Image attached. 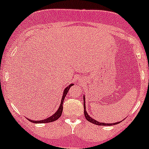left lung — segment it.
Masks as SVG:
<instances>
[{"mask_svg": "<svg viewBox=\"0 0 149 149\" xmlns=\"http://www.w3.org/2000/svg\"><path fill=\"white\" fill-rule=\"evenodd\" d=\"M85 97H84V116H85L86 119L87 120L88 122H90V123H93V124H95V125H116V124H118L119 123H112V124H108V123H100V122H97V120H95L94 119H92V118H91V117L89 116V115H88V113L86 112V107H85V98H84Z\"/></svg>", "mask_w": 149, "mask_h": 149, "instance_id": "obj_1", "label": "left lung"}]
</instances>
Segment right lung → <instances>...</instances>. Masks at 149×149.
Segmentation results:
<instances>
[{
    "mask_svg": "<svg viewBox=\"0 0 149 149\" xmlns=\"http://www.w3.org/2000/svg\"><path fill=\"white\" fill-rule=\"evenodd\" d=\"M73 84H70V85L68 86L67 87V88H65V90H64L63 91V97H62V100H61V105H60L59 108H58V111H57L56 112H55V114H53V115H52L51 117H49V118H47V119H45V120H39V121H34V120H29H29L30 122H31V123H50V122H53V121H55L57 120L58 119V118H60V117L61 116V115H62V112H63V101H64V99H65L66 94H67L68 91H69V89H70V88L71 87V86H73Z\"/></svg>",
    "mask_w": 149,
    "mask_h": 149,
    "instance_id": "obj_1",
    "label": "right lung"
}]
</instances>
